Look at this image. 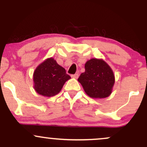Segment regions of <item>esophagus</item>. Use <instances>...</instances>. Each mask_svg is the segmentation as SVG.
<instances>
[{
  "label": "esophagus",
  "instance_id": "34e87169",
  "mask_svg": "<svg viewBox=\"0 0 147 147\" xmlns=\"http://www.w3.org/2000/svg\"><path fill=\"white\" fill-rule=\"evenodd\" d=\"M71 77L72 78H75V79H77L79 77V74L78 73H76L75 75H72Z\"/></svg>",
  "mask_w": 147,
  "mask_h": 147
}]
</instances>
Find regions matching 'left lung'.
<instances>
[{"mask_svg":"<svg viewBox=\"0 0 147 147\" xmlns=\"http://www.w3.org/2000/svg\"><path fill=\"white\" fill-rule=\"evenodd\" d=\"M78 82L91 98L103 99L112 93L115 75L105 61L91 59L85 63V72L79 76Z\"/></svg>","mask_w":147,"mask_h":147,"instance_id":"8db88e82","label":"left lung"}]
</instances>
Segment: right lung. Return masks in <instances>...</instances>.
<instances>
[{"mask_svg": "<svg viewBox=\"0 0 147 147\" xmlns=\"http://www.w3.org/2000/svg\"><path fill=\"white\" fill-rule=\"evenodd\" d=\"M70 77L52 57L46 59L36 67L33 74L34 88L44 97H52L60 92Z\"/></svg>", "mask_w": 147, "mask_h": 147, "instance_id": "1", "label": "right lung"}]
</instances>
